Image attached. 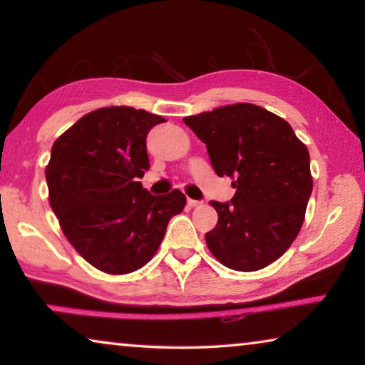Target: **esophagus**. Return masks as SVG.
I'll use <instances>...</instances> for the list:
<instances>
[{"label": "esophagus", "mask_w": 365, "mask_h": 365, "mask_svg": "<svg viewBox=\"0 0 365 365\" xmlns=\"http://www.w3.org/2000/svg\"><path fill=\"white\" fill-rule=\"evenodd\" d=\"M188 206L190 207H196V206H200L201 205V201H196V200H190V197H188Z\"/></svg>", "instance_id": "esophagus-1"}]
</instances>
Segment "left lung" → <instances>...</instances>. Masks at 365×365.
Returning a JSON list of instances; mask_svg holds the SVG:
<instances>
[{"mask_svg": "<svg viewBox=\"0 0 365 365\" xmlns=\"http://www.w3.org/2000/svg\"><path fill=\"white\" fill-rule=\"evenodd\" d=\"M206 143L219 177L233 178L230 202L211 201L219 220L206 233L214 257L225 267L255 272L267 267L298 237L312 175L309 151L289 123L250 103L183 117Z\"/></svg>", "mask_w": 365, "mask_h": 365, "instance_id": "1", "label": "left lung"}]
</instances>
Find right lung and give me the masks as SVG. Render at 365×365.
Segmentation results:
<instances>
[{
    "label": "right lung",
    "instance_id": "right-lung-1",
    "mask_svg": "<svg viewBox=\"0 0 365 365\" xmlns=\"http://www.w3.org/2000/svg\"><path fill=\"white\" fill-rule=\"evenodd\" d=\"M163 122L143 109L101 108L53 143L45 170L49 206L78 255L106 274L150 262L187 202L180 190L154 196L138 182L150 169L146 135Z\"/></svg>",
    "mask_w": 365,
    "mask_h": 365
}]
</instances>
